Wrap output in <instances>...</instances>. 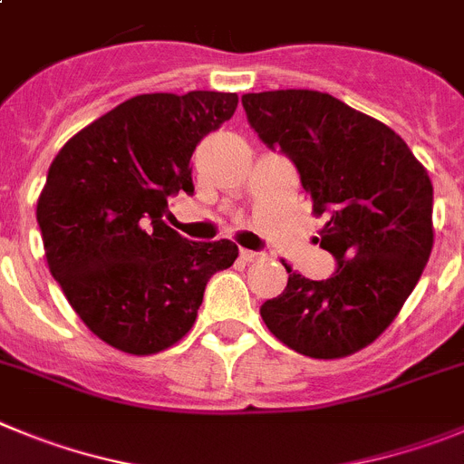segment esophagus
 <instances>
[{
    "label": "esophagus",
    "instance_id": "esophagus-1",
    "mask_svg": "<svg viewBox=\"0 0 464 464\" xmlns=\"http://www.w3.org/2000/svg\"><path fill=\"white\" fill-rule=\"evenodd\" d=\"M241 257H244L246 262H257V260H262V257H265V253H257V250L241 248Z\"/></svg>",
    "mask_w": 464,
    "mask_h": 464
}]
</instances>
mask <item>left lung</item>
I'll return each instance as SVG.
<instances>
[{
    "mask_svg": "<svg viewBox=\"0 0 464 464\" xmlns=\"http://www.w3.org/2000/svg\"><path fill=\"white\" fill-rule=\"evenodd\" d=\"M250 129L295 163L313 209L329 214L320 248L326 280L292 274L262 304L271 334L313 359L361 350L393 322L432 250V184L401 135L331 93L313 89L244 93Z\"/></svg>",
    "mask_w": 464,
    "mask_h": 464,
    "instance_id": "left-lung-1",
    "label": "left lung"
}]
</instances>
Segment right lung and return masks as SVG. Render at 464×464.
<instances>
[{
    "mask_svg": "<svg viewBox=\"0 0 464 464\" xmlns=\"http://www.w3.org/2000/svg\"><path fill=\"white\" fill-rule=\"evenodd\" d=\"M237 93H142L68 140L48 169L36 220L50 274L89 331L129 354H156L193 326L232 241H188L163 216L193 195V156L235 114Z\"/></svg>",
    "mask_w": 464,
    "mask_h": 464,
    "instance_id": "right-lung-1",
    "label": "right lung"
}]
</instances>
